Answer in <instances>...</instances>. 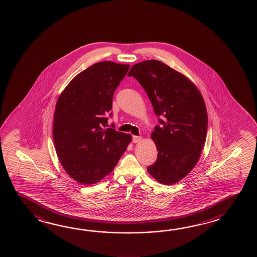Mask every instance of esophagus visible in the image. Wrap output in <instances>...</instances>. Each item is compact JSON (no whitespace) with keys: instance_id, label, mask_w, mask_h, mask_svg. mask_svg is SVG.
<instances>
[{"instance_id":"obj_1","label":"esophagus","mask_w":257,"mask_h":257,"mask_svg":"<svg viewBox=\"0 0 257 257\" xmlns=\"http://www.w3.org/2000/svg\"><path fill=\"white\" fill-rule=\"evenodd\" d=\"M142 140V138L141 136H133V138H132L133 143H139Z\"/></svg>"}]
</instances>
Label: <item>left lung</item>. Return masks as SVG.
<instances>
[{
  "label": "left lung",
  "instance_id": "8db88e82",
  "mask_svg": "<svg viewBox=\"0 0 257 257\" xmlns=\"http://www.w3.org/2000/svg\"><path fill=\"white\" fill-rule=\"evenodd\" d=\"M141 83L160 116L152 139L158 151L149 174L164 185H174L197 164L205 145L208 113L202 94L180 72L159 60L132 66L127 74Z\"/></svg>",
  "mask_w": 257,
  "mask_h": 257
}]
</instances>
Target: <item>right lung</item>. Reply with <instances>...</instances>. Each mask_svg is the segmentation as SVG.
<instances>
[{
	"label": "right lung",
	"mask_w": 257,
	"mask_h": 257,
	"mask_svg": "<svg viewBox=\"0 0 257 257\" xmlns=\"http://www.w3.org/2000/svg\"><path fill=\"white\" fill-rule=\"evenodd\" d=\"M130 67L97 62L74 77L58 98L56 153L66 173L80 184L93 185L109 175L131 143L130 134L106 127L114 92Z\"/></svg>",
	"instance_id": "1"
}]
</instances>
